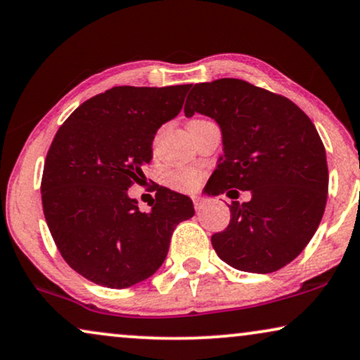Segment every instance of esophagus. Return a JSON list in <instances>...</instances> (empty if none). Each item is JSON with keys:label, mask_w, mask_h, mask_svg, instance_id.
<instances>
[{"label": "esophagus", "mask_w": 360, "mask_h": 360, "mask_svg": "<svg viewBox=\"0 0 360 360\" xmlns=\"http://www.w3.org/2000/svg\"><path fill=\"white\" fill-rule=\"evenodd\" d=\"M193 202H194V207H195V210H200L204 207V202L205 200L200 198V195H193Z\"/></svg>", "instance_id": "esophagus-1"}]
</instances>
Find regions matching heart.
<instances>
[{
  "instance_id": "b5f03b06",
  "label": "heart",
  "mask_w": 360,
  "mask_h": 360,
  "mask_svg": "<svg viewBox=\"0 0 360 360\" xmlns=\"http://www.w3.org/2000/svg\"><path fill=\"white\" fill-rule=\"evenodd\" d=\"M200 181H202V174L199 171L191 169V167L174 171L169 176V184L177 191H183V193H193L200 186Z\"/></svg>"
}]
</instances>
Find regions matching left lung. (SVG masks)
<instances>
[{"label": "left lung", "instance_id": "left-lung-1", "mask_svg": "<svg viewBox=\"0 0 360 360\" xmlns=\"http://www.w3.org/2000/svg\"><path fill=\"white\" fill-rule=\"evenodd\" d=\"M189 89L186 117L205 115L222 131L210 194H252L230 205L227 229L210 238L214 250L237 270H280L304 250L323 219L329 184L323 141L298 105L245 80Z\"/></svg>", "mask_w": 360, "mask_h": 360}]
</instances>
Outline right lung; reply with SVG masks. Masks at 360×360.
Segmentation results:
<instances>
[{"instance_id":"right-lung-1","label":"right lung","mask_w":360,"mask_h":360,"mask_svg":"<svg viewBox=\"0 0 360 360\" xmlns=\"http://www.w3.org/2000/svg\"><path fill=\"white\" fill-rule=\"evenodd\" d=\"M189 87H113L80 105L52 140L41 183L47 227L72 270L94 283L120 290L150 278L176 225L194 215L193 200L167 188L150 212L128 195Z\"/></svg>"}]
</instances>
